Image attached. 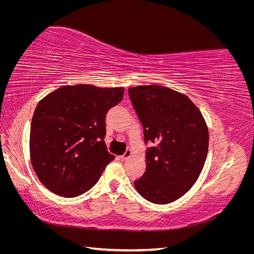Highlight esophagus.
Segmentation results:
<instances>
[{
	"mask_svg": "<svg viewBox=\"0 0 254 254\" xmlns=\"http://www.w3.org/2000/svg\"><path fill=\"white\" fill-rule=\"evenodd\" d=\"M131 150H130V149H127L124 153H123V155L122 156H120V159L122 160V161H125V160H127L130 156H131Z\"/></svg>",
	"mask_w": 254,
	"mask_h": 254,
	"instance_id": "esophagus-1",
	"label": "esophagus"
}]
</instances>
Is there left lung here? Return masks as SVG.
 Returning a JSON list of instances; mask_svg holds the SVG:
<instances>
[{"mask_svg":"<svg viewBox=\"0 0 254 254\" xmlns=\"http://www.w3.org/2000/svg\"><path fill=\"white\" fill-rule=\"evenodd\" d=\"M143 126L146 171L134 187L157 204L173 202L194 186L209 149V131L202 114L184 94L157 84L128 89Z\"/></svg>","mask_w":254,"mask_h":254,"instance_id":"obj_1","label":"left lung"}]
</instances>
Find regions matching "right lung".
<instances>
[{
  "label": "right lung",
  "instance_id": "add662e5",
  "mask_svg": "<svg viewBox=\"0 0 254 254\" xmlns=\"http://www.w3.org/2000/svg\"><path fill=\"white\" fill-rule=\"evenodd\" d=\"M124 88L64 86L36 107L30 125V160L53 193L77 197L93 188L114 156L105 144L106 117Z\"/></svg>",
  "mask_w": 254,
  "mask_h": 254
}]
</instances>
